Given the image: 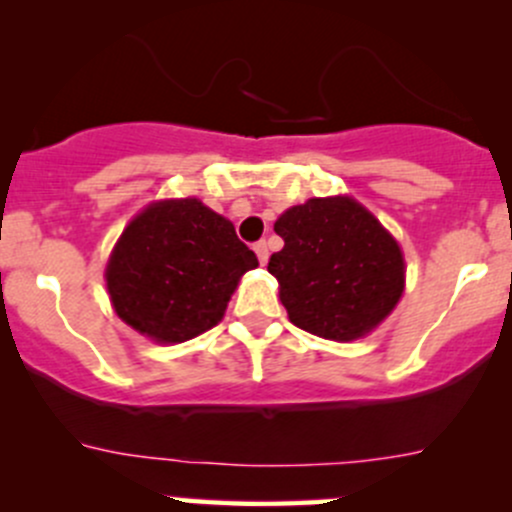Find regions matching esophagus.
Returning <instances> with one entry per match:
<instances>
[{"mask_svg": "<svg viewBox=\"0 0 512 512\" xmlns=\"http://www.w3.org/2000/svg\"><path fill=\"white\" fill-rule=\"evenodd\" d=\"M255 255H257V260H260V265H267V260H270V250H267V242H257Z\"/></svg>", "mask_w": 512, "mask_h": 512, "instance_id": "esophagus-1", "label": "esophagus"}]
</instances>
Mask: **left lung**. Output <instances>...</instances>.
Wrapping results in <instances>:
<instances>
[{
	"label": "left lung",
	"mask_w": 512,
	"mask_h": 512,
	"mask_svg": "<svg viewBox=\"0 0 512 512\" xmlns=\"http://www.w3.org/2000/svg\"><path fill=\"white\" fill-rule=\"evenodd\" d=\"M285 247L270 257L289 322L332 342L379 327L404 294L399 242L349 195L309 198L277 218Z\"/></svg>",
	"instance_id": "1"
}]
</instances>
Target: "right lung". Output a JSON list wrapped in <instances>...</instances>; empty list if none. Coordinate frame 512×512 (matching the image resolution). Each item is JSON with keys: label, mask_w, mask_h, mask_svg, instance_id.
<instances>
[{"label": "right lung", "mask_w": 512, "mask_h": 512, "mask_svg": "<svg viewBox=\"0 0 512 512\" xmlns=\"http://www.w3.org/2000/svg\"><path fill=\"white\" fill-rule=\"evenodd\" d=\"M257 257L235 227L198 198L158 200L118 237L106 287L118 317L158 344H180L223 319Z\"/></svg>", "instance_id": "right-lung-1"}]
</instances>
